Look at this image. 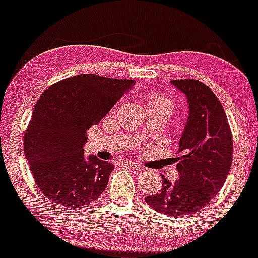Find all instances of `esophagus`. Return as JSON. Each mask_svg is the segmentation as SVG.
<instances>
[{"label": "esophagus", "mask_w": 258, "mask_h": 258, "mask_svg": "<svg viewBox=\"0 0 258 258\" xmlns=\"http://www.w3.org/2000/svg\"><path fill=\"white\" fill-rule=\"evenodd\" d=\"M122 165L123 166L131 168V170H142V167L139 166L138 164H136V162H131V161H122Z\"/></svg>", "instance_id": "1"}]
</instances>
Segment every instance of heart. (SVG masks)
I'll return each instance as SVG.
<instances>
[{"label":"heart","instance_id":"1","mask_svg":"<svg viewBox=\"0 0 258 258\" xmlns=\"http://www.w3.org/2000/svg\"><path fill=\"white\" fill-rule=\"evenodd\" d=\"M161 104H166L170 105L172 108V102L167 98V97L162 96V94L159 93H150L149 96L147 97V105L148 106H153V105H161Z\"/></svg>","mask_w":258,"mask_h":258}]
</instances>
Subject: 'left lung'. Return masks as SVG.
I'll return each instance as SVG.
<instances>
[{"label": "left lung", "mask_w": 258, "mask_h": 258, "mask_svg": "<svg viewBox=\"0 0 258 258\" xmlns=\"http://www.w3.org/2000/svg\"><path fill=\"white\" fill-rule=\"evenodd\" d=\"M188 100V121L176 158L179 178L171 183L162 176L159 193L146 203L161 214L183 217L197 212L226 182L233 160V136L226 111L205 84L193 79L172 80Z\"/></svg>", "instance_id": "8db88e82"}]
</instances>
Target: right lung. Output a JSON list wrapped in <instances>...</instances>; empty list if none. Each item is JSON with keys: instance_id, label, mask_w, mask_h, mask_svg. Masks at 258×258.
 Wrapping results in <instances>:
<instances>
[{"instance_id": "right-lung-1", "label": "right lung", "mask_w": 258, "mask_h": 258, "mask_svg": "<svg viewBox=\"0 0 258 258\" xmlns=\"http://www.w3.org/2000/svg\"><path fill=\"white\" fill-rule=\"evenodd\" d=\"M133 80L81 74L52 85L35 105L24 152L44 197L70 209L93 203L105 190L114 165L84 156L87 131L108 114Z\"/></svg>"}]
</instances>
